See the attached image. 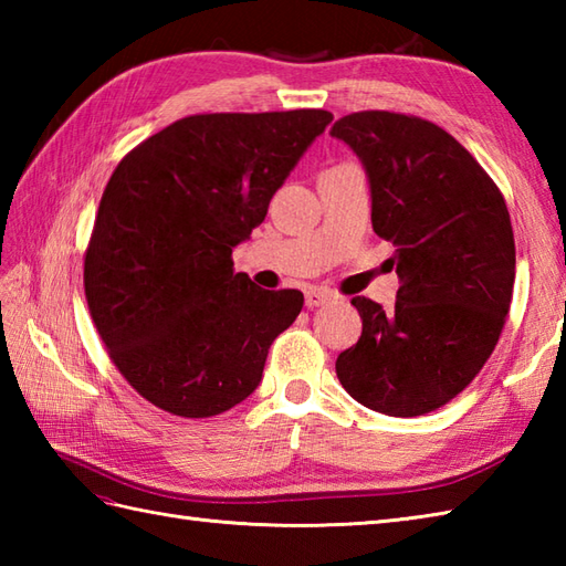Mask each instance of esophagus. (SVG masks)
<instances>
[{"label": "esophagus", "instance_id": "obj_1", "mask_svg": "<svg viewBox=\"0 0 566 566\" xmlns=\"http://www.w3.org/2000/svg\"><path fill=\"white\" fill-rule=\"evenodd\" d=\"M328 302H333V292H328V290H308L306 292V306L308 308H316V306H323Z\"/></svg>", "mask_w": 566, "mask_h": 566}]
</instances>
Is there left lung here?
I'll return each mask as SVG.
<instances>
[{
  "label": "left lung",
  "mask_w": 566,
  "mask_h": 566,
  "mask_svg": "<svg viewBox=\"0 0 566 566\" xmlns=\"http://www.w3.org/2000/svg\"><path fill=\"white\" fill-rule=\"evenodd\" d=\"M331 136L365 167L371 228L394 243L401 280L391 311L353 298L363 335L335 371L371 411L430 413L479 375L506 323L515 280L506 201L469 150L426 118L357 112Z\"/></svg>",
  "instance_id": "obj_1"
}]
</instances>
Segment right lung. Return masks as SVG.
I'll return each mask as SVG.
<instances>
[{
    "mask_svg": "<svg viewBox=\"0 0 566 566\" xmlns=\"http://www.w3.org/2000/svg\"><path fill=\"white\" fill-rule=\"evenodd\" d=\"M331 122L323 109L197 114L116 165L84 255V294L143 399L209 418L258 389L304 294L260 290L231 255Z\"/></svg>",
    "mask_w": 566,
    "mask_h": 566,
    "instance_id": "obj_1",
    "label": "right lung"
}]
</instances>
